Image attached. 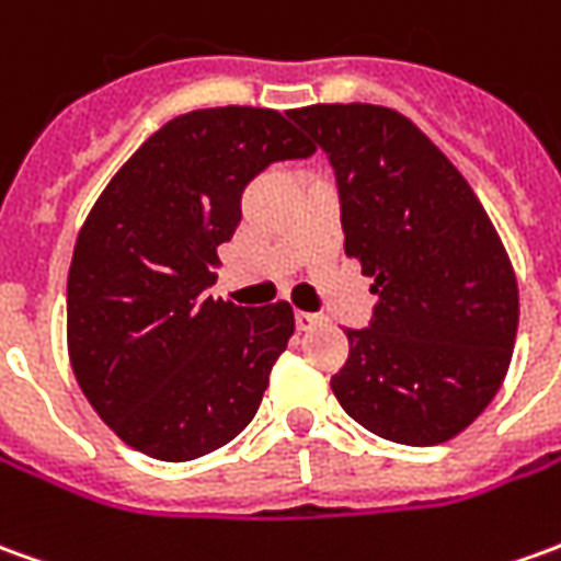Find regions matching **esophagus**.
Segmentation results:
<instances>
[{
	"label": "esophagus",
	"instance_id": "obj_1",
	"mask_svg": "<svg viewBox=\"0 0 561 561\" xmlns=\"http://www.w3.org/2000/svg\"><path fill=\"white\" fill-rule=\"evenodd\" d=\"M321 321V316H316V312H294V324H297V331H309V328H316Z\"/></svg>",
	"mask_w": 561,
	"mask_h": 561
}]
</instances>
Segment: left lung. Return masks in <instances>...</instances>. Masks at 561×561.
Returning <instances> with one entry per match:
<instances>
[{"label":"left lung","instance_id":"8db88e82","mask_svg":"<svg viewBox=\"0 0 561 561\" xmlns=\"http://www.w3.org/2000/svg\"><path fill=\"white\" fill-rule=\"evenodd\" d=\"M334 167L346 254L374 276L370 328H348L331 389L348 416L403 446L453 440L511 367L519 288L465 175L394 108L288 112Z\"/></svg>","mask_w":561,"mask_h":561}]
</instances>
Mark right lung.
<instances>
[{
  "mask_svg": "<svg viewBox=\"0 0 561 561\" xmlns=\"http://www.w3.org/2000/svg\"><path fill=\"white\" fill-rule=\"evenodd\" d=\"M312 151L273 108H197L148 136L93 203L69 267L66 343L84 398L127 446L191 461L254 419L294 312L206 288L245 185Z\"/></svg>",
  "mask_w": 561,
  "mask_h": 561,
  "instance_id": "obj_1",
  "label": "right lung"
}]
</instances>
